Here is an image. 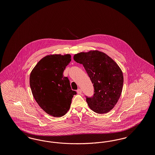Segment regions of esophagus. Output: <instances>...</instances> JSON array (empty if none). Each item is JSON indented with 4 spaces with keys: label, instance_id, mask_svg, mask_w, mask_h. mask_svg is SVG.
<instances>
[{
    "label": "esophagus",
    "instance_id": "esophagus-1",
    "mask_svg": "<svg viewBox=\"0 0 155 155\" xmlns=\"http://www.w3.org/2000/svg\"><path fill=\"white\" fill-rule=\"evenodd\" d=\"M77 92L78 94H81V93H82V90H81V89H78L77 90Z\"/></svg>",
    "mask_w": 155,
    "mask_h": 155
}]
</instances>
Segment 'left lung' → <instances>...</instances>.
I'll use <instances>...</instances> for the list:
<instances>
[{"label": "left lung", "instance_id": "left-lung-1", "mask_svg": "<svg viewBox=\"0 0 155 155\" xmlns=\"http://www.w3.org/2000/svg\"><path fill=\"white\" fill-rule=\"evenodd\" d=\"M74 60L83 65L94 84L95 94L86 99L89 108L99 114L109 112L123 90L124 78L120 67L107 54L97 50L77 53Z\"/></svg>", "mask_w": 155, "mask_h": 155}]
</instances>
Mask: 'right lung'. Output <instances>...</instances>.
I'll return each instance as SVG.
<instances>
[{"label": "right lung", "instance_id": "add662e5", "mask_svg": "<svg viewBox=\"0 0 155 155\" xmlns=\"http://www.w3.org/2000/svg\"><path fill=\"white\" fill-rule=\"evenodd\" d=\"M71 58L70 54L47 55L38 62L30 74V87L35 100L43 110L54 117L66 114L77 94L63 74Z\"/></svg>", "mask_w": 155, "mask_h": 155}]
</instances>
